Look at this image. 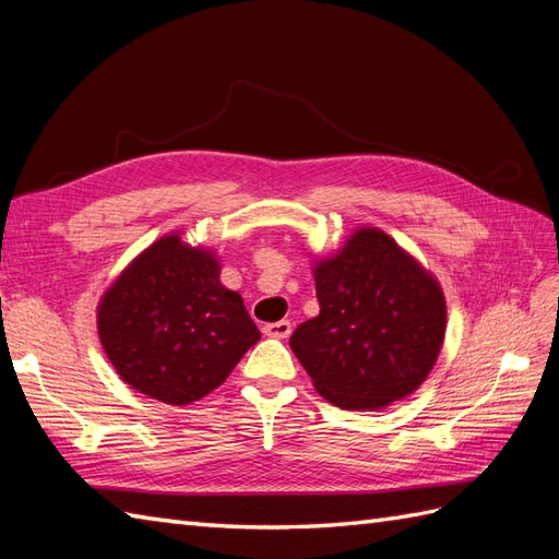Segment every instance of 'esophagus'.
Listing matches in <instances>:
<instances>
[{
	"label": "esophagus",
	"instance_id": "1",
	"mask_svg": "<svg viewBox=\"0 0 559 559\" xmlns=\"http://www.w3.org/2000/svg\"><path fill=\"white\" fill-rule=\"evenodd\" d=\"M264 335H269V337H278V340H285L288 337L290 333H293V325H290V321H276V323H266L264 328Z\"/></svg>",
	"mask_w": 559,
	"mask_h": 559
}]
</instances>
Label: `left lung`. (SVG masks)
<instances>
[{
	"label": "left lung",
	"instance_id": "1",
	"mask_svg": "<svg viewBox=\"0 0 559 559\" xmlns=\"http://www.w3.org/2000/svg\"><path fill=\"white\" fill-rule=\"evenodd\" d=\"M321 311L290 347L317 392L347 411H373L416 392L432 370L447 302L432 274L378 228H359L313 269Z\"/></svg>",
	"mask_w": 559,
	"mask_h": 559
}]
</instances>
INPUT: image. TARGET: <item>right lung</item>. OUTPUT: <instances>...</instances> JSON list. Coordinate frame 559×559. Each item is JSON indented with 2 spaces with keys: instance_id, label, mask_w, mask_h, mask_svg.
Here are the masks:
<instances>
[{
  "instance_id": "add662e5",
  "label": "right lung",
  "mask_w": 559,
  "mask_h": 559,
  "mask_svg": "<svg viewBox=\"0 0 559 559\" xmlns=\"http://www.w3.org/2000/svg\"><path fill=\"white\" fill-rule=\"evenodd\" d=\"M98 337L127 384L183 406L219 388L262 335L242 297L219 283L217 257L169 234L110 285Z\"/></svg>"
}]
</instances>
